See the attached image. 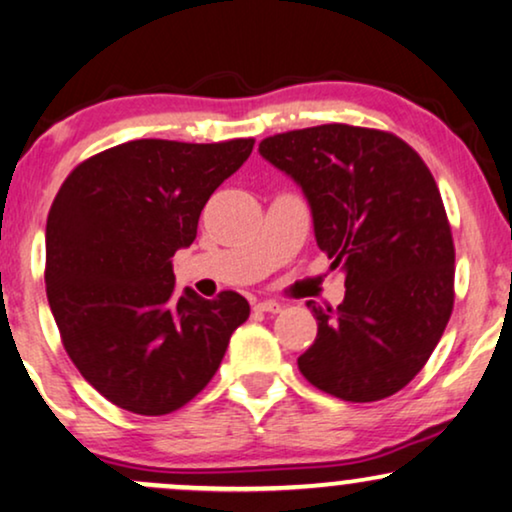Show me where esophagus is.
<instances>
[{
  "mask_svg": "<svg viewBox=\"0 0 512 512\" xmlns=\"http://www.w3.org/2000/svg\"><path fill=\"white\" fill-rule=\"evenodd\" d=\"M254 308H258V311H266V313H280L282 304H277L275 299H261V301H256Z\"/></svg>",
  "mask_w": 512,
  "mask_h": 512,
  "instance_id": "1",
  "label": "esophagus"
}]
</instances>
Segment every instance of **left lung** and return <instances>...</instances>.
Segmentation results:
<instances>
[{"label": "left lung", "instance_id": "obj_1", "mask_svg": "<svg viewBox=\"0 0 512 512\" xmlns=\"http://www.w3.org/2000/svg\"><path fill=\"white\" fill-rule=\"evenodd\" d=\"M304 189L315 239L346 273L337 308H308L318 337L299 356L313 387L387 399L430 361L453 311L456 246L427 163L394 132L327 123L258 144Z\"/></svg>", "mask_w": 512, "mask_h": 512}]
</instances>
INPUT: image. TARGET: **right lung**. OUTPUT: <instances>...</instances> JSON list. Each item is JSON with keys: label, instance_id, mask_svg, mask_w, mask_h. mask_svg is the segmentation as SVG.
Instances as JSON below:
<instances>
[{"label": "right lung", "instance_id": "right-lung-1", "mask_svg": "<svg viewBox=\"0 0 512 512\" xmlns=\"http://www.w3.org/2000/svg\"><path fill=\"white\" fill-rule=\"evenodd\" d=\"M254 140H132L71 170L47 216L44 285L63 349L104 399L166 415L216 375L249 318L237 292L175 289L170 258Z\"/></svg>", "mask_w": 512, "mask_h": 512}]
</instances>
